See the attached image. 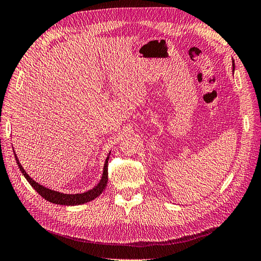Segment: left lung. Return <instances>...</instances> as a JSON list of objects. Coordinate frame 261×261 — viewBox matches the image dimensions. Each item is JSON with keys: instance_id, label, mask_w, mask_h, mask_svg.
<instances>
[{"instance_id": "8db88e82", "label": "left lung", "mask_w": 261, "mask_h": 261, "mask_svg": "<svg viewBox=\"0 0 261 261\" xmlns=\"http://www.w3.org/2000/svg\"><path fill=\"white\" fill-rule=\"evenodd\" d=\"M233 67H234V68H235V66H234V60H233Z\"/></svg>"}]
</instances>
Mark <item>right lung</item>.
Segmentation results:
<instances>
[{
	"mask_svg": "<svg viewBox=\"0 0 261 261\" xmlns=\"http://www.w3.org/2000/svg\"><path fill=\"white\" fill-rule=\"evenodd\" d=\"M16 159V164L19 168V170L22 171V173L24 174V177L26 178V180L30 182V185L35 189V191H37L39 193V195L43 196V198L49 202L55 203V204H60V205H79V204H83L92 201L94 199H96L98 195H100L103 190L105 189L108 185V163H109V157L110 153L105 160L104 164V168H103V174L102 178L98 182V185L95 186L92 190H89V191L84 192V193H79V194H65V193H60L57 191H54V190H50L48 188H45L43 186H40L39 183H37L36 181H34L30 175L26 173V171L24 170V168L20 166L18 158L16 156V153H14Z\"/></svg>",
	"mask_w": 261,
	"mask_h": 261,
	"instance_id": "right-lung-1",
	"label": "right lung"
}]
</instances>
